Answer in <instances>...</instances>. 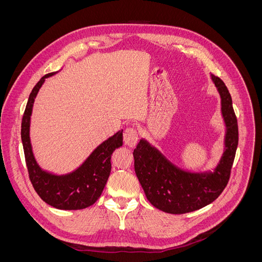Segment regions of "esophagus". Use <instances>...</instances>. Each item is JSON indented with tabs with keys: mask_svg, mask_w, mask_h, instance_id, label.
I'll list each match as a JSON object with an SVG mask.
<instances>
[{
	"mask_svg": "<svg viewBox=\"0 0 262 262\" xmlns=\"http://www.w3.org/2000/svg\"><path fill=\"white\" fill-rule=\"evenodd\" d=\"M138 140H139V134L136 128L129 126V128L125 129V131L123 132V141L125 145L133 147L138 143Z\"/></svg>",
	"mask_w": 262,
	"mask_h": 262,
	"instance_id": "34e87169",
	"label": "esophagus"
}]
</instances>
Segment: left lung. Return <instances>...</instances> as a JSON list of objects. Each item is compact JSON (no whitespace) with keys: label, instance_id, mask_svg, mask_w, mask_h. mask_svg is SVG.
<instances>
[{"label":"left lung","instance_id":"1","mask_svg":"<svg viewBox=\"0 0 262 262\" xmlns=\"http://www.w3.org/2000/svg\"><path fill=\"white\" fill-rule=\"evenodd\" d=\"M211 78L221 96V112L226 126L224 152L213 171L182 170L144 139L133 150L134 170L147 200L166 213L184 214L212 203L231 176L238 145V125L227 87L220 77L211 74Z\"/></svg>","mask_w":262,"mask_h":262}]
</instances>
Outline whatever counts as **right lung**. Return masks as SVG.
Wrapping results in <instances>:
<instances>
[{"mask_svg": "<svg viewBox=\"0 0 262 262\" xmlns=\"http://www.w3.org/2000/svg\"><path fill=\"white\" fill-rule=\"evenodd\" d=\"M57 72L46 74L31 91L21 120V142L29 179L41 199L59 210H81L98 200L112 170L114 150L122 146V130L95 148L84 163L66 175H55L38 165L30 143V117L34 101L46 78Z\"/></svg>", "mask_w": 262, "mask_h": 262, "instance_id": "1", "label": "right lung"}]
</instances>
